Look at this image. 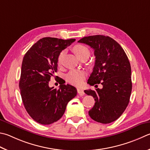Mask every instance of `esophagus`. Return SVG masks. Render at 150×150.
Here are the masks:
<instances>
[{"mask_svg":"<svg viewBox=\"0 0 150 150\" xmlns=\"http://www.w3.org/2000/svg\"><path fill=\"white\" fill-rule=\"evenodd\" d=\"M77 92H78V94L80 95V96H83L84 94L83 90L82 88H77Z\"/></svg>","mask_w":150,"mask_h":150,"instance_id":"34e87169","label":"esophagus"}]
</instances>
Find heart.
<instances>
[{
	"label": "heart",
	"instance_id": "b5f03b06",
	"mask_svg": "<svg viewBox=\"0 0 150 150\" xmlns=\"http://www.w3.org/2000/svg\"><path fill=\"white\" fill-rule=\"evenodd\" d=\"M73 52L75 54L78 58H81L84 56L90 55V51L88 48L83 45H76L73 48ZM64 53L61 52L58 57V62L60 64ZM85 77V73L81 71L72 70L67 73L66 75V80L69 83L74 85L80 86L83 83V81Z\"/></svg>",
	"mask_w": 150,
	"mask_h": 150
}]
</instances>
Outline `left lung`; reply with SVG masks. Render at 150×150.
Listing matches in <instances>:
<instances>
[{
    "mask_svg": "<svg viewBox=\"0 0 150 150\" xmlns=\"http://www.w3.org/2000/svg\"><path fill=\"white\" fill-rule=\"evenodd\" d=\"M78 42L88 45L94 50L96 60L88 83L103 86L102 89L84 91L95 100L88 115L96 122L110 123L122 115L129 104L132 91L129 60L121 45L108 36L85 37Z\"/></svg>",
    "mask_w": 150,
    "mask_h": 150,
    "instance_id": "left-lung-1",
    "label": "left lung"
}]
</instances>
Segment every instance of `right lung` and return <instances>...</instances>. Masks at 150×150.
I'll return each instance as SVG.
<instances>
[{"instance_id":"add662e5","label":"right lung","mask_w":150,"mask_h":150,"mask_svg":"<svg viewBox=\"0 0 150 150\" xmlns=\"http://www.w3.org/2000/svg\"><path fill=\"white\" fill-rule=\"evenodd\" d=\"M75 40L45 37L35 43L23 57L19 87L24 107L31 117L42 125H50L63 116L67 103L77 96L76 88L60 84L49 87L57 72L61 52Z\"/></svg>"}]
</instances>
